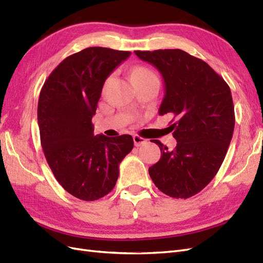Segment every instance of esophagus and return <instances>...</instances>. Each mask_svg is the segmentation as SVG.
Instances as JSON below:
<instances>
[{
	"label": "esophagus",
	"instance_id": "34e87169",
	"mask_svg": "<svg viewBox=\"0 0 263 263\" xmlns=\"http://www.w3.org/2000/svg\"><path fill=\"white\" fill-rule=\"evenodd\" d=\"M133 138H134L135 146H136V147H140V146H142V145L147 144V139H145V138L140 137L139 135H134Z\"/></svg>",
	"mask_w": 263,
	"mask_h": 263
}]
</instances>
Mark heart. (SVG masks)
<instances>
[{"mask_svg": "<svg viewBox=\"0 0 263 263\" xmlns=\"http://www.w3.org/2000/svg\"><path fill=\"white\" fill-rule=\"evenodd\" d=\"M133 81L141 80V79H158L155 72L146 67H136L132 71Z\"/></svg>", "mask_w": 263, "mask_h": 263, "instance_id": "b5f03b06", "label": "heart"}]
</instances>
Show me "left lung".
<instances>
[{"mask_svg":"<svg viewBox=\"0 0 263 263\" xmlns=\"http://www.w3.org/2000/svg\"><path fill=\"white\" fill-rule=\"evenodd\" d=\"M135 53L163 78L165 94L159 114L172 113L177 118L169 126L176 148L169 150L153 140L161 158L150 166L149 176L164 194L191 197L214 179L225 159L235 127L232 92L208 63L181 49Z\"/></svg>","mask_w":263,"mask_h":263,"instance_id":"1","label":"left lung"}]
</instances>
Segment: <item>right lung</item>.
<instances>
[{
    "instance_id": "right-lung-1",
    "label": "right lung",
    "mask_w": 263,
    "mask_h": 263,
    "mask_svg": "<svg viewBox=\"0 0 263 263\" xmlns=\"http://www.w3.org/2000/svg\"><path fill=\"white\" fill-rule=\"evenodd\" d=\"M130 51L90 47L61 61L45 81L38 101L41 142L53 176L82 201L105 196L116 184L130 135L94 136L92 117L103 85Z\"/></svg>"
}]
</instances>
